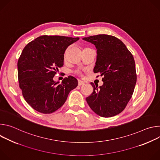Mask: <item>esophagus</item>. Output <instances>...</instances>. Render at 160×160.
Returning a JSON list of instances; mask_svg holds the SVG:
<instances>
[{"mask_svg":"<svg viewBox=\"0 0 160 160\" xmlns=\"http://www.w3.org/2000/svg\"><path fill=\"white\" fill-rule=\"evenodd\" d=\"M84 82H82V81H81V80H78V85H80V86H81V85H84Z\"/></svg>","mask_w":160,"mask_h":160,"instance_id":"esophagus-1","label":"esophagus"}]
</instances>
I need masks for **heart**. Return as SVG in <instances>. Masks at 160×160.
Wrapping results in <instances>:
<instances>
[{"instance_id":"obj_1","label":"heart","mask_w":160,"mask_h":160,"mask_svg":"<svg viewBox=\"0 0 160 160\" xmlns=\"http://www.w3.org/2000/svg\"><path fill=\"white\" fill-rule=\"evenodd\" d=\"M68 49H67V50L66 51V52H65V56H66V53H67V51H68Z\"/></svg>"}]
</instances>
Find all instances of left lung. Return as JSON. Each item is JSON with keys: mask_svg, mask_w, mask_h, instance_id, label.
Listing matches in <instances>:
<instances>
[{"mask_svg": "<svg viewBox=\"0 0 160 160\" xmlns=\"http://www.w3.org/2000/svg\"><path fill=\"white\" fill-rule=\"evenodd\" d=\"M83 39L96 45L98 56L94 73L104 77L103 85L99 88L90 83L93 92L86 101L99 116H115L124 110L133 93L137 74L133 55L122 41L112 35H97Z\"/></svg>", "mask_w": 160, "mask_h": 160, "instance_id": "obj_1", "label": "left lung"}]
</instances>
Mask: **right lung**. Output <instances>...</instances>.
<instances>
[{
  "mask_svg": "<svg viewBox=\"0 0 160 160\" xmlns=\"http://www.w3.org/2000/svg\"><path fill=\"white\" fill-rule=\"evenodd\" d=\"M79 39L59 35H42L29 42L18 62L19 88L27 102L43 114L52 113L65 102L70 92L78 85L77 80L69 76L61 84L53 77L63 66L64 54Z\"/></svg>",
  "mask_w": 160,
  "mask_h": 160,
  "instance_id": "1",
  "label": "right lung"
}]
</instances>
